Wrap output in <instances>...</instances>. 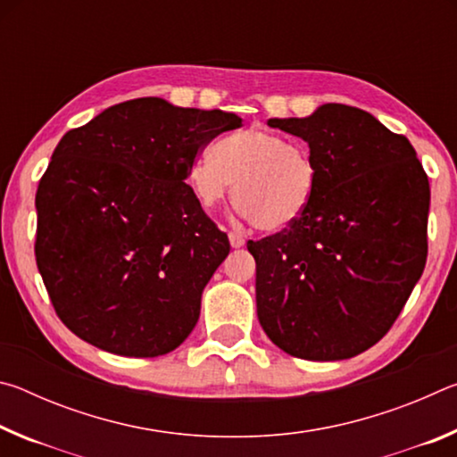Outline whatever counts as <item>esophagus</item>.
I'll list each match as a JSON object with an SVG mask.
<instances>
[{
	"label": "esophagus",
	"instance_id": "1",
	"mask_svg": "<svg viewBox=\"0 0 457 457\" xmlns=\"http://www.w3.org/2000/svg\"><path fill=\"white\" fill-rule=\"evenodd\" d=\"M229 244L231 247H242L245 244V239L242 234H237V231H229Z\"/></svg>",
	"mask_w": 457,
	"mask_h": 457
}]
</instances>
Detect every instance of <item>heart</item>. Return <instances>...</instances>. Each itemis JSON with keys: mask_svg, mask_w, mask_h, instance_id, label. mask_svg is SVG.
<instances>
[{"mask_svg": "<svg viewBox=\"0 0 457 457\" xmlns=\"http://www.w3.org/2000/svg\"><path fill=\"white\" fill-rule=\"evenodd\" d=\"M234 181L239 213L264 234H278L304 218L319 171L304 145L250 127L220 138L213 154H199L189 167V185L205 210L221 204Z\"/></svg>", "mask_w": 457, "mask_h": 457, "instance_id": "1", "label": "heart"}]
</instances>
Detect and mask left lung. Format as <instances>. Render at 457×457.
<instances>
[{"label":"left lung","instance_id":"1","mask_svg":"<svg viewBox=\"0 0 457 457\" xmlns=\"http://www.w3.org/2000/svg\"><path fill=\"white\" fill-rule=\"evenodd\" d=\"M268 125L308 143L319 185L303 220L247 242L260 324L292 357L351 359L389 332L423 274L428 175L411 143L361 108Z\"/></svg>","mask_w":457,"mask_h":457}]
</instances>
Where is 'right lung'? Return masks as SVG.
<instances>
[{
  "mask_svg": "<svg viewBox=\"0 0 457 457\" xmlns=\"http://www.w3.org/2000/svg\"><path fill=\"white\" fill-rule=\"evenodd\" d=\"M234 112L163 98L114 104L62 137L36 191V264L58 319L122 357H159L195 327L229 253L185 179Z\"/></svg>",
  "mask_w": 457,
  "mask_h": 457,
  "instance_id": "obj_1",
  "label": "right lung"
}]
</instances>
